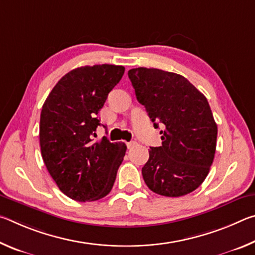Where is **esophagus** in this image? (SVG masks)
Here are the masks:
<instances>
[{
	"mask_svg": "<svg viewBox=\"0 0 255 255\" xmlns=\"http://www.w3.org/2000/svg\"><path fill=\"white\" fill-rule=\"evenodd\" d=\"M136 145H137V141L136 140H131V141H128V143H127V147L128 148H133Z\"/></svg>",
	"mask_w": 255,
	"mask_h": 255,
	"instance_id": "esophagus-1",
	"label": "esophagus"
}]
</instances>
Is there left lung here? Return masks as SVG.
<instances>
[{
	"mask_svg": "<svg viewBox=\"0 0 255 255\" xmlns=\"http://www.w3.org/2000/svg\"><path fill=\"white\" fill-rule=\"evenodd\" d=\"M128 77L154 127L164 126L162 146L150 147L141 169L146 185L165 197L195 191L209 173L217 140L206 97L182 75L158 68H132Z\"/></svg>",
	"mask_w": 255,
	"mask_h": 255,
	"instance_id": "8db88e82",
	"label": "left lung"
}]
</instances>
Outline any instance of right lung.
I'll list each match as a JSON object with an SVG mask.
<instances>
[{
	"label": "right lung",
	"instance_id": "obj_1",
	"mask_svg": "<svg viewBox=\"0 0 255 255\" xmlns=\"http://www.w3.org/2000/svg\"><path fill=\"white\" fill-rule=\"evenodd\" d=\"M124 66H82L54 86L42 106L39 140L44 163L64 195L76 201H94L114 187L126 145L106 137L93 143L100 120L97 115L119 83Z\"/></svg>",
	"mask_w": 255,
	"mask_h": 255
}]
</instances>
